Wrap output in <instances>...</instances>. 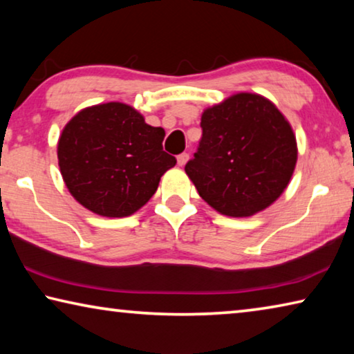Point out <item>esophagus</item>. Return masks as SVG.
<instances>
[{"instance_id":"34e87169","label":"esophagus","mask_w":354,"mask_h":354,"mask_svg":"<svg viewBox=\"0 0 354 354\" xmlns=\"http://www.w3.org/2000/svg\"><path fill=\"white\" fill-rule=\"evenodd\" d=\"M176 159H178V165L179 167H184L185 164H187V160H189V154L187 153H181Z\"/></svg>"}]
</instances>
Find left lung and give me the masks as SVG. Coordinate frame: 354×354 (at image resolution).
I'll use <instances>...</instances> for the list:
<instances>
[{
	"instance_id": "obj_1",
	"label": "left lung",
	"mask_w": 354,
	"mask_h": 354,
	"mask_svg": "<svg viewBox=\"0 0 354 354\" xmlns=\"http://www.w3.org/2000/svg\"><path fill=\"white\" fill-rule=\"evenodd\" d=\"M198 149L185 173L227 217H251L279 198L297 164L292 127L270 100L236 93L201 115Z\"/></svg>"
}]
</instances>
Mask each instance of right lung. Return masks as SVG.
<instances>
[{"mask_svg": "<svg viewBox=\"0 0 354 354\" xmlns=\"http://www.w3.org/2000/svg\"><path fill=\"white\" fill-rule=\"evenodd\" d=\"M165 131L134 107H86L65 124L57 143L64 183L73 198L103 217H128L147 205L160 176L175 167L164 151Z\"/></svg>", "mask_w": 354, "mask_h": 354, "instance_id": "1", "label": "right lung"}]
</instances>
